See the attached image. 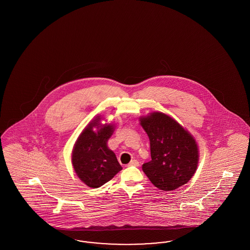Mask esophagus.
Instances as JSON below:
<instances>
[{
	"label": "esophagus",
	"mask_w": 250,
	"mask_h": 250,
	"mask_svg": "<svg viewBox=\"0 0 250 250\" xmlns=\"http://www.w3.org/2000/svg\"><path fill=\"white\" fill-rule=\"evenodd\" d=\"M129 166L139 167L140 166V163H139V161H138V160L133 159V160H131L130 163L128 164V167Z\"/></svg>",
	"instance_id": "1"
}]
</instances>
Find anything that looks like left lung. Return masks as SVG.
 <instances>
[{
  "instance_id": "1",
  "label": "left lung",
  "mask_w": 250,
  "mask_h": 250,
  "mask_svg": "<svg viewBox=\"0 0 250 250\" xmlns=\"http://www.w3.org/2000/svg\"><path fill=\"white\" fill-rule=\"evenodd\" d=\"M150 140L152 160L143 165V172L157 188L174 190L194 175L199 149L188 131L170 116L153 112L140 119Z\"/></svg>"
}]
</instances>
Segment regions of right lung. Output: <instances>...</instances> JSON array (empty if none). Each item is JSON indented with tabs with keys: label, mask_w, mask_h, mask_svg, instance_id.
Segmentation results:
<instances>
[{
	"label": "right lung",
	"mask_w": 250,
	"mask_h": 250,
	"mask_svg": "<svg viewBox=\"0 0 250 250\" xmlns=\"http://www.w3.org/2000/svg\"><path fill=\"white\" fill-rule=\"evenodd\" d=\"M93 120L81 133L72 151V164L78 177L90 188H97L113 178L122 167L107 143L114 131L113 125ZM96 127L98 131H93Z\"/></svg>",
	"instance_id": "add662e5"
}]
</instances>
